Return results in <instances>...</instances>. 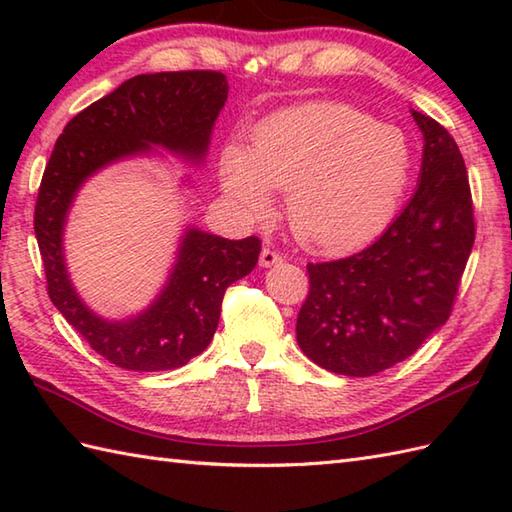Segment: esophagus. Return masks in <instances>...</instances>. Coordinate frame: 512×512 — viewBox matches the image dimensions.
<instances>
[{
    "label": "esophagus",
    "instance_id": "obj_1",
    "mask_svg": "<svg viewBox=\"0 0 512 512\" xmlns=\"http://www.w3.org/2000/svg\"><path fill=\"white\" fill-rule=\"evenodd\" d=\"M281 262H284V257H281V253H277V250L270 248V246H266L262 250V255H259V264H262L264 268H270V266L281 264Z\"/></svg>",
    "mask_w": 512,
    "mask_h": 512
}]
</instances>
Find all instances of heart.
Returning a JSON list of instances; mask_svg holds the SVG:
<instances>
[{
  "label": "heart",
  "instance_id": "obj_1",
  "mask_svg": "<svg viewBox=\"0 0 512 512\" xmlns=\"http://www.w3.org/2000/svg\"><path fill=\"white\" fill-rule=\"evenodd\" d=\"M411 173L405 134L343 103H308L270 116L244 151H224L222 187L248 213L286 191L292 233L317 250H352L394 220Z\"/></svg>",
  "mask_w": 512,
  "mask_h": 512
}]
</instances>
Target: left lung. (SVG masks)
<instances>
[{
    "label": "left lung",
    "instance_id": "left-lung-1",
    "mask_svg": "<svg viewBox=\"0 0 512 512\" xmlns=\"http://www.w3.org/2000/svg\"><path fill=\"white\" fill-rule=\"evenodd\" d=\"M424 136L420 182L374 244L308 264L297 343L312 363L374 376L405 361L451 317L475 242L464 158L438 121L413 112Z\"/></svg>",
    "mask_w": 512,
    "mask_h": 512
}]
</instances>
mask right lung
<instances>
[{
	"label": "right lung",
	"instance_id": "obj_1",
	"mask_svg": "<svg viewBox=\"0 0 512 512\" xmlns=\"http://www.w3.org/2000/svg\"><path fill=\"white\" fill-rule=\"evenodd\" d=\"M226 94V76L215 70L138 74L65 125L43 171L35 235L48 297L96 354L129 372H165L202 354L217 330L226 288L255 268L262 242L189 228L162 295L136 319L112 323L96 317L70 284L61 244L65 215L94 171L151 145L200 162Z\"/></svg>",
	"mask_w": 512,
	"mask_h": 512
}]
</instances>
